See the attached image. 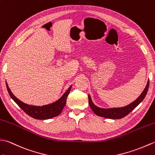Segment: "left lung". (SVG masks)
I'll list each match as a JSON object with an SVG mask.
<instances>
[{
	"mask_svg": "<svg viewBox=\"0 0 155 155\" xmlns=\"http://www.w3.org/2000/svg\"><path fill=\"white\" fill-rule=\"evenodd\" d=\"M149 86V80L148 81L147 86L144 89L139 97L137 98L135 101L132 102L131 104L127 105L123 107L119 108H112V109H103L96 107L91 101L90 96L88 95L89 99V105L90 106L91 110L96 115L102 117L109 118V119H121L127 115L129 113L133 111L136 107L141 102L147 94L148 89Z\"/></svg>",
	"mask_w": 155,
	"mask_h": 155,
	"instance_id": "8db88e82",
	"label": "left lung"
}]
</instances>
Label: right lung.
<instances>
[{
  "label": "right lung",
  "mask_w": 155,
  "mask_h": 155,
  "mask_svg": "<svg viewBox=\"0 0 155 155\" xmlns=\"http://www.w3.org/2000/svg\"><path fill=\"white\" fill-rule=\"evenodd\" d=\"M6 87L8 91V94L10 97L16 102L20 108L25 111L27 115L32 117L36 119H49L51 118L59 115L66 104V99L68 95H69L71 90V86L69 87L68 90L65 92V94L61 96V98L58 99L56 102L53 104L43 105V106H34L27 105L25 103L20 101L18 98H16L9 89L7 84Z\"/></svg>",
  "instance_id": "add662e5"
}]
</instances>
